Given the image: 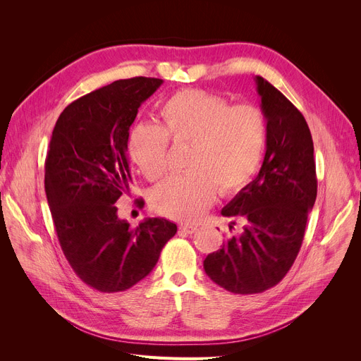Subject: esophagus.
Wrapping results in <instances>:
<instances>
[{"label":"esophagus","instance_id":"34e87169","mask_svg":"<svg viewBox=\"0 0 361 361\" xmlns=\"http://www.w3.org/2000/svg\"><path fill=\"white\" fill-rule=\"evenodd\" d=\"M180 231L185 233V234H193L197 231V226L192 225V224H181L180 225Z\"/></svg>","mask_w":361,"mask_h":361}]
</instances>
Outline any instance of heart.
Here are the masks:
<instances>
[{"label":"heart","instance_id":"1","mask_svg":"<svg viewBox=\"0 0 361 361\" xmlns=\"http://www.w3.org/2000/svg\"><path fill=\"white\" fill-rule=\"evenodd\" d=\"M161 126L142 124L128 137V155L150 181L168 168L169 140L190 146L184 174L171 176L152 192V204L177 219L193 221L222 196L240 192L255 177L268 143L263 114L230 105L218 94L184 89L159 106Z\"/></svg>","mask_w":361,"mask_h":361}]
</instances>
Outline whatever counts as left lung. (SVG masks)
Masks as SVG:
<instances>
[{"label":"left lung","mask_w":361,"mask_h":361,"mask_svg":"<svg viewBox=\"0 0 361 361\" xmlns=\"http://www.w3.org/2000/svg\"><path fill=\"white\" fill-rule=\"evenodd\" d=\"M256 83L268 127L267 154L257 177L221 212L241 219L243 233L203 262L206 275L234 294L263 293L287 275L317 195L314 149L305 117L268 80L256 75Z\"/></svg>","instance_id":"obj_1"}]
</instances>
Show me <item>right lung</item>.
<instances>
[{
    "mask_svg": "<svg viewBox=\"0 0 361 361\" xmlns=\"http://www.w3.org/2000/svg\"><path fill=\"white\" fill-rule=\"evenodd\" d=\"M162 85L117 80L71 102L55 123L45 159V192L71 269L101 293L131 288L155 268L177 225L149 218L130 226L116 202L130 190L128 130L139 106Z\"/></svg>",
    "mask_w": 361,
    "mask_h": 361,
    "instance_id": "1",
    "label": "right lung"
}]
</instances>
